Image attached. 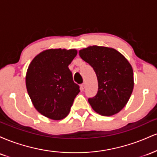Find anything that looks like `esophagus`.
Wrapping results in <instances>:
<instances>
[{
  "mask_svg": "<svg viewBox=\"0 0 157 157\" xmlns=\"http://www.w3.org/2000/svg\"><path fill=\"white\" fill-rule=\"evenodd\" d=\"M85 88H86V83L81 84V86H80V89L82 90V91H83V90L85 89Z\"/></svg>",
  "mask_w": 157,
  "mask_h": 157,
  "instance_id": "34e87169",
  "label": "esophagus"
}]
</instances>
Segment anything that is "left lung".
<instances>
[{
  "label": "left lung",
  "mask_w": 157,
  "mask_h": 157,
  "mask_svg": "<svg viewBox=\"0 0 157 157\" xmlns=\"http://www.w3.org/2000/svg\"><path fill=\"white\" fill-rule=\"evenodd\" d=\"M80 57L94 70L98 81L96 96L89 98L94 111L102 116L120 112L134 89V73L127 59L116 49L93 46L79 51Z\"/></svg>",
  "instance_id": "1"
}]
</instances>
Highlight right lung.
Listing matches in <instances>:
<instances>
[{
    "mask_svg": "<svg viewBox=\"0 0 157 157\" xmlns=\"http://www.w3.org/2000/svg\"><path fill=\"white\" fill-rule=\"evenodd\" d=\"M77 54L76 49L51 48L38 54L29 66L27 91L36 110L46 117H66L80 92L68 67Z\"/></svg>",
    "mask_w": 157,
    "mask_h": 157,
    "instance_id": "add662e5",
    "label": "right lung"
}]
</instances>
